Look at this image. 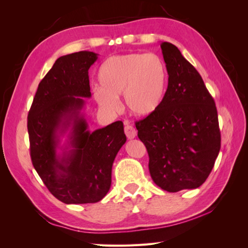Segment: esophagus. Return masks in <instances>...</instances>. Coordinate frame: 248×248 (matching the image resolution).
Instances as JSON below:
<instances>
[{
    "mask_svg": "<svg viewBox=\"0 0 248 248\" xmlns=\"http://www.w3.org/2000/svg\"><path fill=\"white\" fill-rule=\"evenodd\" d=\"M124 132L126 134L127 139H129V140L134 139L137 136V131H136V129H134V127L131 125H125Z\"/></svg>",
    "mask_w": 248,
    "mask_h": 248,
    "instance_id": "34e87169",
    "label": "esophagus"
}]
</instances>
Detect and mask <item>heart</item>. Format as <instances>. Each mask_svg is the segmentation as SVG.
Wrapping results in <instances>:
<instances>
[{
  "label": "heart",
  "instance_id": "b5f03b06",
  "mask_svg": "<svg viewBox=\"0 0 248 248\" xmlns=\"http://www.w3.org/2000/svg\"><path fill=\"white\" fill-rule=\"evenodd\" d=\"M100 87L94 98L108 111H117L119 97L124 95L127 108L139 117H148L160 108L167 92L168 69L154 54L131 52L106 60L98 72Z\"/></svg>",
  "mask_w": 248,
  "mask_h": 248
}]
</instances>
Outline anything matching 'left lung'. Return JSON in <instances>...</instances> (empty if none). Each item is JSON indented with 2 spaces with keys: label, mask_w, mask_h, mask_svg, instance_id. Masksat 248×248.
<instances>
[{
  "label": "left lung",
  "mask_w": 248,
  "mask_h": 248,
  "mask_svg": "<svg viewBox=\"0 0 248 248\" xmlns=\"http://www.w3.org/2000/svg\"><path fill=\"white\" fill-rule=\"evenodd\" d=\"M169 74L160 108L136 123L149 155V170L161 189H194L206 181L220 150L215 102L198 70L177 46L161 42Z\"/></svg>",
  "instance_id": "1"
}]
</instances>
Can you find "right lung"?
<instances>
[{"label":"right lung","instance_id":"right-lung-1","mask_svg":"<svg viewBox=\"0 0 248 248\" xmlns=\"http://www.w3.org/2000/svg\"><path fill=\"white\" fill-rule=\"evenodd\" d=\"M93 51L60 57L39 82L28 115L32 163L50 193L65 204H90L102 200L111 184V168L126 136L121 121L93 132L80 114L81 97H91L89 68ZM71 130L62 155L59 137Z\"/></svg>","mask_w":248,"mask_h":248}]
</instances>
